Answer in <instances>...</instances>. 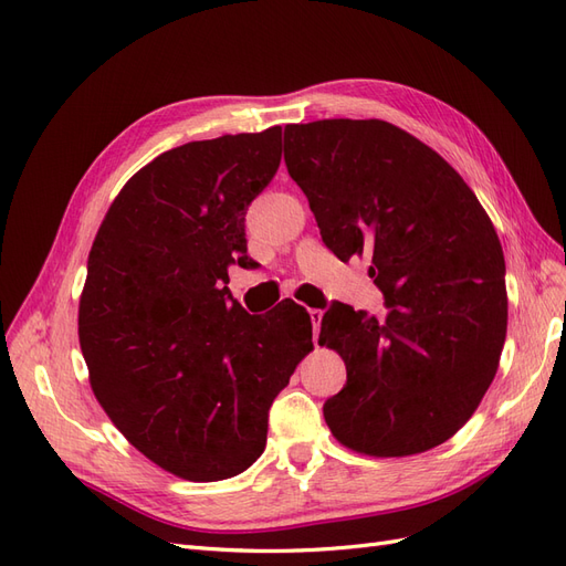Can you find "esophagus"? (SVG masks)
<instances>
[{"instance_id":"obj_1","label":"esophagus","mask_w":566,"mask_h":566,"mask_svg":"<svg viewBox=\"0 0 566 566\" xmlns=\"http://www.w3.org/2000/svg\"><path fill=\"white\" fill-rule=\"evenodd\" d=\"M310 316H312V325H314V339H318V333H321V318H323V312H321V310H310Z\"/></svg>"}]
</instances>
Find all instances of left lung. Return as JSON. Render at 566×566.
Returning a JSON list of instances; mask_svg holds the SVG:
<instances>
[{"mask_svg":"<svg viewBox=\"0 0 566 566\" xmlns=\"http://www.w3.org/2000/svg\"><path fill=\"white\" fill-rule=\"evenodd\" d=\"M287 172L323 243L370 256L387 316L331 306L321 345L339 352L347 385L323 403L345 447L413 455L451 439L486 394L505 342L503 248L455 169L382 119L285 127Z\"/></svg>","mask_w":566,"mask_h":566,"instance_id":"left-lung-1","label":"left lung"}]
</instances>
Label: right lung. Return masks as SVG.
Listing matches in <instances>:
<instances>
[{
    "label": "right lung",
    "instance_id": "1",
    "mask_svg": "<svg viewBox=\"0 0 566 566\" xmlns=\"http://www.w3.org/2000/svg\"><path fill=\"white\" fill-rule=\"evenodd\" d=\"M281 165V127L224 134L139 169L101 224L80 300L98 403L134 449L191 482L248 470L269 408L312 349V321L250 316L229 266H250L248 205Z\"/></svg>",
    "mask_w": 566,
    "mask_h": 566
}]
</instances>
